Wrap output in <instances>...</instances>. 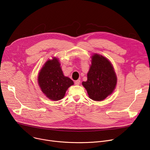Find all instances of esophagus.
<instances>
[{
	"label": "esophagus",
	"instance_id": "1",
	"mask_svg": "<svg viewBox=\"0 0 150 150\" xmlns=\"http://www.w3.org/2000/svg\"><path fill=\"white\" fill-rule=\"evenodd\" d=\"M80 83V80H76V81H75V84L76 85H79Z\"/></svg>",
	"mask_w": 150,
	"mask_h": 150
}]
</instances>
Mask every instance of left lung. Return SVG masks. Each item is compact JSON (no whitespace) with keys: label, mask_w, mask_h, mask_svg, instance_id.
I'll return each instance as SVG.
<instances>
[{"label":"left lung","mask_w":150,"mask_h":150,"mask_svg":"<svg viewBox=\"0 0 150 150\" xmlns=\"http://www.w3.org/2000/svg\"><path fill=\"white\" fill-rule=\"evenodd\" d=\"M91 65L88 80L82 83L89 98L102 101L113 92L117 84V76L114 67L106 58L99 54L91 57Z\"/></svg>","instance_id":"left-lung-1"}]
</instances>
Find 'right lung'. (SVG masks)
<instances>
[{"instance_id":"obj_1","label":"right lung","mask_w":150,"mask_h":150,"mask_svg":"<svg viewBox=\"0 0 150 150\" xmlns=\"http://www.w3.org/2000/svg\"><path fill=\"white\" fill-rule=\"evenodd\" d=\"M38 84L42 92L50 100L58 101L64 97L74 81L63 74L58 58L47 61L38 75Z\"/></svg>"}]
</instances>
